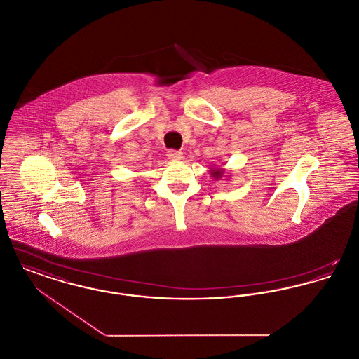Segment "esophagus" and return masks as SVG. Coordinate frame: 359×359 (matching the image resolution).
I'll list each match as a JSON object with an SVG mask.
<instances>
[{"label": "esophagus", "instance_id": "34e87169", "mask_svg": "<svg viewBox=\"0 0 359 359\" xmlns=\"http://www.w3.org/2000/svg\"><path fill=\"white\" fill-rule=\"evenodd\" d=\"M167 156L171 158V160H180L183 157V152L180 151H176V149H170L167 152Z\"/></svg>", "mask_w": 359, "mask_h": 359}]
</instances>
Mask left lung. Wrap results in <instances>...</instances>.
I'll use <instances>...</instances> for the list:
<instances>
[{
	"mask_svg": "<svg viewBox=\"0 0 359 359\" xmlns=\"http://www.w3.org/2000/svg\"><path fill=\"white\" fill-rule=\"evenodd\" d=\"M211 175L217 179V180H219L221 177H222L223 172H224V170H222V168H218V170H211Z\"/></svg>",
	"mask_w": 359,
	"mask_h": 359,
	"instance_id": "1",
	"label": "left lung"
}]
</instances>
